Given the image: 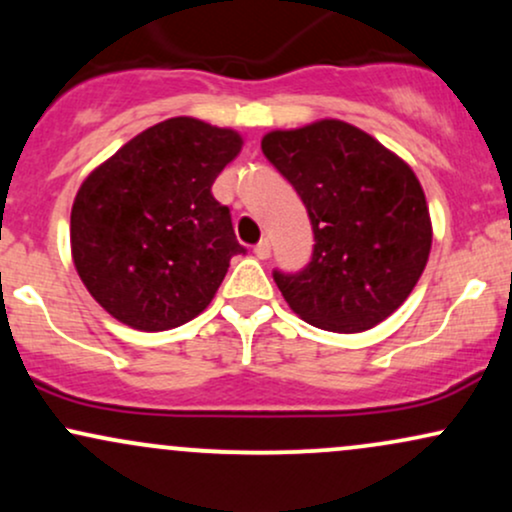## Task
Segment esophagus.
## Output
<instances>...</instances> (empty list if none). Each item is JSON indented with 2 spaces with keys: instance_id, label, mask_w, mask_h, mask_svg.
Returning a JSON list of instances; mask_svg holds the SVG:
<instances>
[{
  "instance_id": "obj_1",
  "label": "esophagus",
  "mask_w": 512,
  "mask_h": 512,
  "mask_svg": "<svg viewBox=\"0 0 512 512\" xmlns=\"http://www.w3.org/2000/svg\"><path fill=\"white\" fill-rule=\"evenodd\" d=\"M255 255H257V260H267V257L272 255V243H269L267 238H262L260 243L255 245Z\"/></svg>"
}]
</instances>
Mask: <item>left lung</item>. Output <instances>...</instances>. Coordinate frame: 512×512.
Returning <instances> with one entry per match:
<instances>
[{"label": "left lung", "mask_w": 512, "mask_h": 512, "mask_svg": "<svg viewBox=\"0 0 512 512\" xmlns=\"http://www.w3.org/2000/svg\"><path fill=\"white\" fill-rule=\"evenodd\" d=\"M262 154L291 182L313 226L310 262L298 272L274 269L293 313L342 334L395 313L424 272L433 238L414 170L342 120L269 132Z\"/></svg>", "instance_id": "obj_1"}]
</instances>
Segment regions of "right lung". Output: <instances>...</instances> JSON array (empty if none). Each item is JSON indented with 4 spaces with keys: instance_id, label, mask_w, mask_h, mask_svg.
<instances>
[{
    "instance_id": "1",
    "label": "right lung",
    "mask_w": 512,
    "mask_h": 512,
    "mask_svg": "<svg viewBox=\"0 0 512 512\" xmlns=\"http://www.w3.org/2000/svg\"><path fill=\"white\" fill-rule=\"evenodd\" d=\"M240 146L233 129L170 117L84 180L72 207L74 267L115 320L161 332L211 303L231 257L245 255L231 209L211 195Z\"/></svg>"
}]
</instances>
